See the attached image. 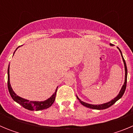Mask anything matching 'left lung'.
Returning a JSON list of instances; mask_svg holds the SVG:
<instances>
[{
    "instance_id": "1",
    "label": "left lung",
    "mask_w": 133,
    "mask_h": 133,
    "mask_svg": "<svg viewBox=\"0 0 133 133\" xmlns=\"http://www.w3.org/2000/svg\"><path fill=\"white\" fill-rule=\"evenodd\" d=\"M110 45L112 46V44H110ZM118 50H119L120 52H121V54L122 58H123V61L124 65V70H125V77H125V79H124V84L123 85V87H122L121 89V90H120L118 95H117V97H115L114 99L111 100L110 101L108 102V103H104V104H89V103H84V102L82 101H81V100L77 96V98H78V100L79 101V102L81 103V104H83V106L86 107H87V108H89V109H96V110H103V109H107V108L110 107V106H112V104H115V103H116L118 99H120V98L123 97V94L124 93V91H125V89H126V87H127V68L126 63H125V61H124V58H123L121 51V50H120L119 49H118Z\"/></svg>"
}]
</instances>
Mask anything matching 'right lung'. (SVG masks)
<instances>
[{
	"mask_svg": "<svg viewBox=\"0 0 133 133\" xmlns=\"http://www.w3.org/2000/svg\"><path fill=\"white\" fill-rule=\"evenodd\" d=\"M18 48H17V49H18ZM15 51L14 52V54H15ZM57 88H56V91L55 92V93H54L50 98H48V99L46 100V101H29V100L21 98V97H18V95H16V94H15V92L13 91L12 89L11 85H10V83L9 66V67H8V89H9V93H10L12 98L15 102H16L17 103L21 104V106L23 107L24 108H25L26 109H28V110H43V109H48V108L50 107L53 104L54 102H55Z\"/></svg>",
	"mask_w": 133,
	"mask_h": 133,
	"instance_id": "right-lung-1",
	"label": "right lung"
}]
</instances>
